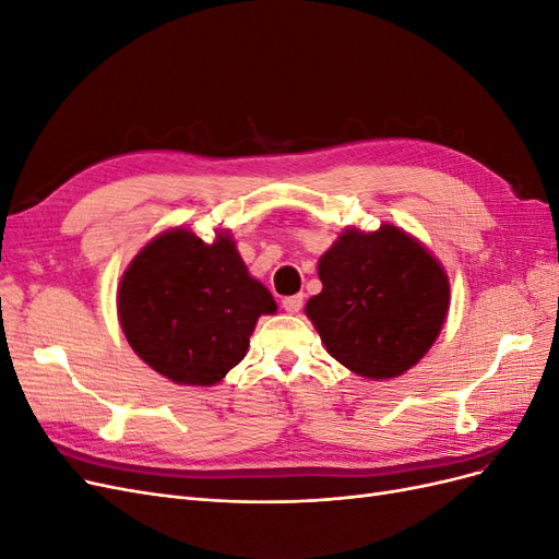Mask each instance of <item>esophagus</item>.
<instances>
[{
	"mask_svg": "<svg viewBox=\"0 0 559 559\" xmlns=\"http://www.w3.org/2000/svg\"><path fill=\"white\" fill-rule=\"evenodd\" d=\"M282 308H284V312H289V314H298V312H300V308H302V296L298 294V296H289V298H284V300H282Z\"/></svg>",
	"mask_w": 559,
	"mask_h": 559,
	"instance_id": "1",
	"label": "esophagus"
}]
</instances>
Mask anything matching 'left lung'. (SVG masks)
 Returning <instances> with one entry per match:
<instances>
[{"label":"left lung","mask_w":559,"mask_h":559,"mask_svg":"<svg viewBox=\"0 0 559 559\" xmlns=\"http://www.w3.org/2000/svg\"><path fill=\"white\" fill-rule=\"evenodd\" d=\"M321 294L306 314L335 361L370 380L403 376L445 324L450 282L413 235L347 228L319 259Z\"/></svg>","instance_id":"8db88e82"}]
</instances>
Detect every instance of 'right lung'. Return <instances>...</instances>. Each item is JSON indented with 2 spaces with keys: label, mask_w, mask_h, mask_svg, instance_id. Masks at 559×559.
<instances>
[{
  "label": "right lung",
  "mask_w": 559,
  "mask_h": 559,
  "mask_svg": "<svg viewBox=\"0 0 559 559\" xmlns=\"http://www.w3.org/2000/svg\"><path fill=\"white\" fill-rule=\"evenodd\" d=\"M275 310L228 230H218L212 245L186 228L160 233L118 286V319L130 347L177 384L222 382L245 359L259 317Z\"/></svg>",
  "instance_id": "add662e5"
}]
</instances>
